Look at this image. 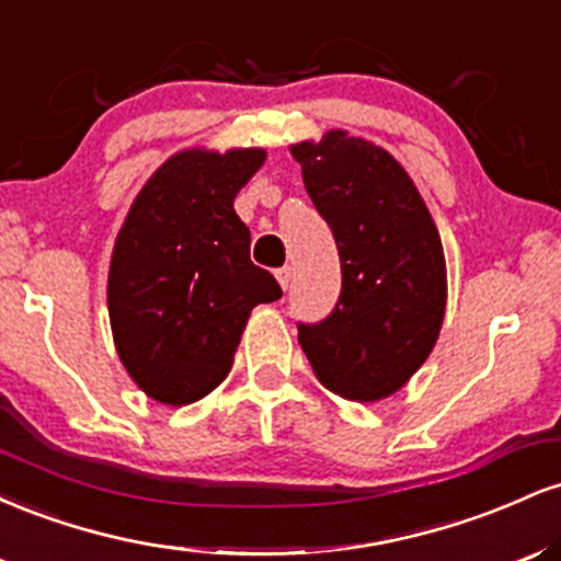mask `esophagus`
<instances>
[{"instance_id":"esophagus-1","label":"esophagus","mask_w":561,"mask_h":561,"mask_svg":"<svg viewBox=\"0 0 561 561\" xmlns=\"http://www.w3.org/2000/svg\"><path fill=\"white\" fill-rule=\"evenodd\" d=\"M276 279H279L282 289H287V287H289V279H293V268H289V266L276 268Z\"/></svg>"}]
</instances>
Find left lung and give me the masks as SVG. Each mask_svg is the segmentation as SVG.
<instances>
[{
  "instance_id": "obj_1",
  "label": "left lung",
  "mask_w": 561,
  "mask_h": 561,
  "mask_svg": "<svg viewBox=\"0 0 561 561\" xmlns=\"http://www.w3.org/2000/svg\"><path fill=\"white\" fill-rule=\"evenodd\" d=\"M293 156L330 224L343 289L332 313L298 324L313 375L347 401H379L427 362L446 313V261L409 173L371 141L330 131Z\"/></svg>"
}]
</instances>
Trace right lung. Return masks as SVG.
Masks as SVG:
<instances>
[{"label":"right lung","mask_w":561,"mask_h":561,"mask_svg":"<svg viewBox=\"0 0 561 561\" xmlns=\"http://www.w3.org/2000/svg\"><path fill=\"white\" fill-rule=\"evenodd\" d=\"M263 150L179 152L141 186L115 240L107 308L118 356L160 403H195L224 382L250 311L282 298L250 261L237 192Z\"/></svg>","instance_id":"obj_1"}]
</instances>
